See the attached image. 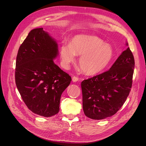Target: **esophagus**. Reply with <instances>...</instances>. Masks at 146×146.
Listing matches in <instances>:
<instances>
[{
  "instance_id": "esophagus-1",
  "label": "esophagus",
  "mask_w": 146,
  "mask_h": 146,
  "mask_svg": "<svg viewBox=\"0 0 146 146\" xmlns=\"http://www.w3.org/2000/svg\"><path fill=\"white\" fill-rule=\"evenodd\" d=\"M79 80V78L76 77V76H73V77L72 78V81L73 82H78Z\"/></svg>"
}]
</instances>
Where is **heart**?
<instances>
[{"mask_svg": "<svg viewBox=\"0 0 146 146\" xmlns=\"http://www.w3.org/2000/svg\"><path fill=\"white\" fill-rule=\"evenodd\" d=\"M113 49L110 44L96 36L86 34L75 35L71 44H63L60 48V57L64 67L80 56L79 65L84 73L94 75L103 71L113 57Z\"/></svg>", "mask_w": 146, "mask_h": 146, "instance_id": "obj_1", "label": "heart"}]
</instances>
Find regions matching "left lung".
Returning a JSON list of instances; mask_svg holds the SVG:
<instances>
[{
	"instance_id": "obj_1",
	"label": "left lung",
	"mask_w": 146,
	"mask_h": 146,
	"mask_svg": "<svg viewBox=\"0 0 146 146\" xmlns=\"http://www.w3.org/2000/svg\"><path fill=\"white\" fill-rule=\"evenodd\" d=\"M134 65L128 47L109 70L82 82L83 110L86 117L99 120L117 113L131 90Z\"/></svg>"
}]
</instances>
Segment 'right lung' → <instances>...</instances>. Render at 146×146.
Listing matches in <instances>:
<instances>
[{
    "instance_id": "add662e5",
    "label": "right lung",
    "mask_w": 146,
    "mask_h": 146,
    "mask_svg": "<svg viewBox=\"0 0 146 146\" xmlns=\"http://www.w3.org/2000/svg\"><path fill=\"white\" fill-rule=\"evenodd\" d=\"M58 44L42 28L31 31L19 48L15 82L26 105L45 117L57 114L61 94L72 78L55 64Z\"/></svg>"
}]
</instances>
